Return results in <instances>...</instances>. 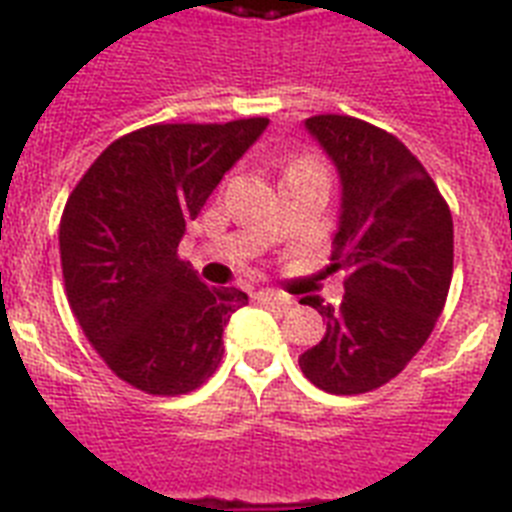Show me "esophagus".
I'll return each instance as SVG.
<instances>
[{
    "instance_id": "34e87169",
    "label": "esophagus",
    "mask_w": 512,
    "mask_h": 512,
    "mask_svg": "<svg viewBox=\"0 0 512 512\" xmlns=\"http://www.w3.org/2000/svg\"><path fill=\"white\" fill-rule=\"evenodd\" d=\"M257 300L265 305H279V308H289V305L295 303L289 295H281V292H273V289H263V292H257Z\"/></svg>"
}]
</instances>
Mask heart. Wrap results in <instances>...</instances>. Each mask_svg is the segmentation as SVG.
I'll return each mask as SVG.
<instances>
[{"mask_svg":"<svg viewBox=\"0 0 512 512\" xmlns=\"http://www.w3.org/2000/svg\"><path fill=\"white\" fill-rule=\"evenodd\" d=\"M287 175H321L327 177V167L316 156H297L287 167Z\"/></svg>","mask_w":512,"mask_h":512,"instance_id":"heart-1","label":"heart"}]
</instances>
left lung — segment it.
Here are the masks:
<instances>
[{
  "label": "left lung",
  "mask_w": 512,
  "mask_h": 512,
  "mask_svg": "<svg viewBox=\"0 0 512 512\" xmlns=\"http://www.w3.org/2000/svg\"><path fill=\"white\" fill-rule=\"evenodd\" d=\"M305 127L342 180L329 268L345 273V295L340 305L300 300L327 319L300 369L316 388L358 396L404 372L436 327L452 284V212L396 135L340 114L311 116Z\"/></svg>",
  "instance_id": "obj_1"
}]
</instances>
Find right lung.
I'll return each mask as SVG.
<instances>
[{"mask_svg":"<svg viewBox=\"0 0 512 512\" xmlns=\"http://www.w3.org/2000/svg\"><path fill=\"white\" fill-rule=\"evenodd\" d=\"M265 127V116L148 124L114 140L68 196L60 217L68 305L108 369L148 396L191 393L223 361V329L247 295L207 287L177 247Z\"/></svg>","mask_w":512,"mask_h":512,"instance_id":"1","label":"right lung"}]
</instances>
